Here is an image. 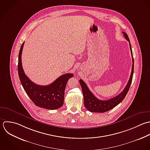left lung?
<instances>
[{"label": "left lung", "instance_id": "left-lung-1", "mask_svg": "<svg viewBox=\"0 0 150 150\" xmlns=\"http://www.w3.org/2000/svg\"><path fill=\"white\" fill-rule=\"evenodd\" d=\"M122 33L123 34L125 38L129 42L130 49L131 51V54L132 57L133 64H132V72H131L130 79L128 81V83L126 86L125 87L124 90L122 91V92H121L119 95H118L116 97L110 99L109 100H102L96 98L94 96V95L91 92V91L89 89L86 84L82 79H80L79 83L81 84L83 95L84 106L86 108V109H88L89 111L91 112L105 113L106 112H108L112 109L115 106L118 105L125 99L130 87V85L132 82L133 72H134V59L133 57V52H132L129 38L127 34L125 32H123Z\"/></svg>", "mask_w": 150, "mask_h": 150}]
</instances>
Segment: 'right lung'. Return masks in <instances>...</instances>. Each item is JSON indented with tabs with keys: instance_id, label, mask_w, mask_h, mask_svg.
I'll return each instance as SVG.
<instances>
[{
	"instance_id": "1",
	"label": "right lung",
	"mask_w": 150,
	"mask_h": 150,
	"mask_svg": "<svg viewBox=\"0 0 150 150\" xmlns=\"http://www.w3.org/2000/svg\"><path fill=\"white\" fill-rule=\"evenodd\" d=\"M24 42L18 54V73L21 83L30 99L38 107L50 110L61 108L64 104L65 89L72 74H65L58 78L54 82L47 86H41L33 82L25 74L21 63V54Z\"/></svg>"
}]
</instances>
